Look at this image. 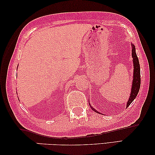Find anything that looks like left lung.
Returning <instances> with one entry per match:
<instances>
[{
  "instance_id": "obj_1",
  "label": "left lung",
  "mask_w": 155,
  "mask_h": 155,
  "mask_svg": "<svg viewBox=\"0 0 155 155\" xmlns=\"http://www.w3.org/2000/svg\"><path fill=\"white\" fill-rule=\"evenodd\" d=\"M132 56L133 58V64H134V73H133V86H132L131 93L130 98L127 102L126 107H128L130 104L133 102V101L135 100V97L137 95L139 88H140L141 85V77H140V65H139V60L137 55L135 52V47L132 44ZM92 108V107H91ZM93 110H94L96 113H98L97 110H95L94 108H92Z\"/></svg>"
}]
</instances>
